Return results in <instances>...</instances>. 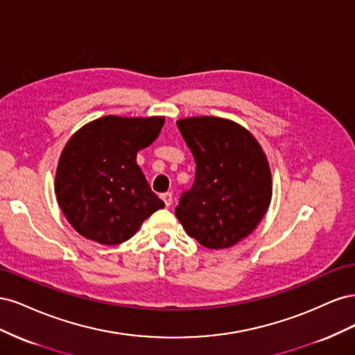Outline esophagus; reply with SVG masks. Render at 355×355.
I'll return each instance as SVG.
<instances>
[{
	"mask_svg": "<svg viewBox=\"0 0 355 355\" xmlns=\"http://www.w3.org/2000/svg\"><path fill=\"white\" fill-rule=\"evenodd\" d=\"M161 200L164 201V204L167 207L171 206V200H173V196H171V192H164V194H161Z\"/></svg>",
	"mask_w": 355,
	"mask_h": 355,
	"instance_id": "34e87169",
	"label": "esophagus"
}]
</instances>
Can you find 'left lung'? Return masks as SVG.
Wrapping results in <instances>:
<instances>
[{"label":"left lung","mask_w":355,"mask_h":355,"mask_svg":"<svg viewBox=\"0 0 355 355\" xmlns=\"http://www.w3.org/2000/svg\"><path fill=\"white\" fill-rule=\"evenodd\" d=\"M176 124L197 164L176 218L201 245L230 249L249 237L270 207V163L257 139L232 120L204 115Z\"/></svg>","instance_id":"left-lung-1"}]
</instances>
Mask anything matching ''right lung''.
<instances>
[{
  "label": "right lung",
  "mask_w": 355,
  "mask_h": 355,
  "mask_svg": "<svg viewBox=\"0 0 355 355\" xmlns=\"http://www.w3.org/2000/svg\"><path fill=\"white\" fill-rule=\"evenodd\" d=\"M163 125L164 116L106 115L71 136L58 163L55 192L67 220L84 239L124 243L164 207L136 163Z\"/></svg>",
  "instance_id": "right-lung-1"
}]
</instances>
